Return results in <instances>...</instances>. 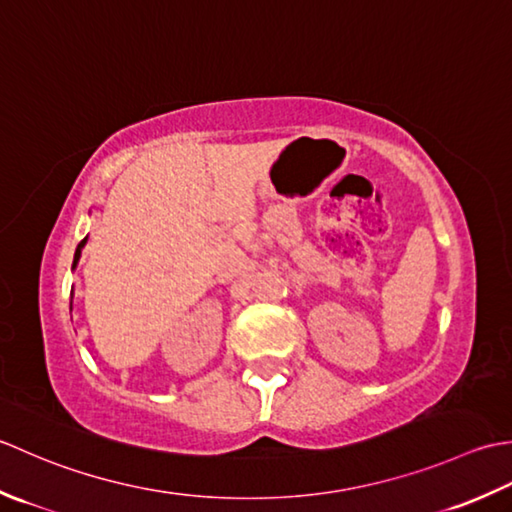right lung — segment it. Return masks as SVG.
I'll return each instance as SVG.
<instances>
[{
	"label": "right lung",
	"instance_id": "obj_1",
	"mask_svg": "<svg viewBox=\"0 0 512 512\" xmlns=\"http://www.w3.org/2000/svg\"><path fill=\"white\" fill-rule=\"evenodd\" d=\"M86 243H88V236L83 238V241L77 245V252H75V260H72V269L77 267V263H79V258H81V252H83V247H86ZM72 294H75V289H72ZM70 294V296H72ZM70 311H72V302H70Z\"/></svg>",
	"mask_w": 512,
	"mask_h": 512
}]
</instances>
